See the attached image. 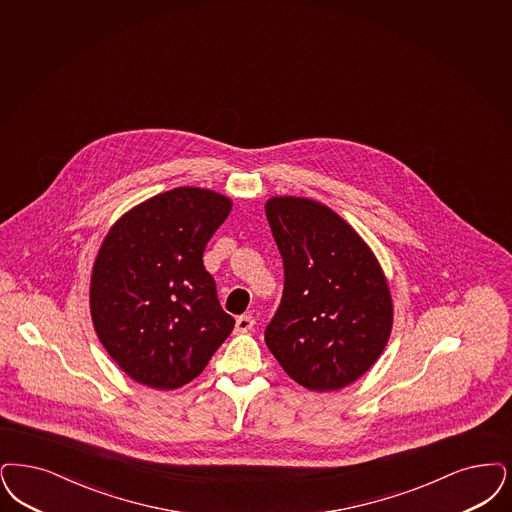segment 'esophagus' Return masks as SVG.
Listing matches in <instances>:
<instances>
[{
	"instance_id": "obj_1",
	"label": "esophagus",
	"mask_w": 512,
	"mask_h": 512,
	"mask_svg": "<svg viewBox=\"0 0 512 512\" xmlns=\"http://www.w3.org/2000/svg\"><path fill=\"white\" fill-rule=\"evenodd\" d=\"M253 326H255V318L249 316V314H244L236 320V333H247V331L253 329Z\"/></svg>"
}]
</instances>
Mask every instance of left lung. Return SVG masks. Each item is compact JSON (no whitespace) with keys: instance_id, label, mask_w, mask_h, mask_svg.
Masks as SVG:
<instances>
[{"instance_id":"obj_1","label":"left lung","mask_w":512,"mask_h":512,"mask_svg":"<svg viewBox=\"0 0 512 512\" xmlns=\"http://www.w3.org/2000/svg\"><path fill=\"white\" fill-rule=\"evenodd\" d=\"M266 219L284 261V293L265 343L305 389H343L381 356L392 328L383 270L326 205L272 198Z\"/></svg>"}]
</instances>
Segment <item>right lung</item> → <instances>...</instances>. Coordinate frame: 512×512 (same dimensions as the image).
<instances>
[{"label":"right lung","mask_w":512,"mask_h":512,"mask_svg":"<svg viewBox=\"0 0 512 512\" xmlns=\"http://www.w3.org/2000/svg\"><path fill=\"white\" fill-rule=\"evenodd\" d=\"M230 209L217 192L183 186L137 205L104 238L91 316L112 360L137 383L183 387L234 329L202 261Z\"/></svg>","instance_id":"add662e5"}]
</instances>
